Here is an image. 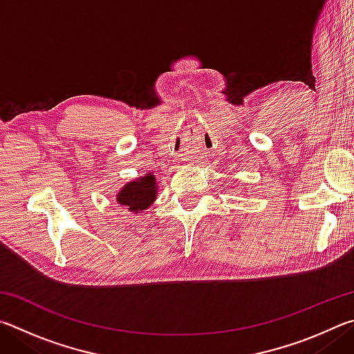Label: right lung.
<instances>
[{"label":"right lung","instance_id":"obj_1","mask_svg":"<svg viewBox=\"0 0 354 354\" xmlns=\"http://www.w3.org/2000/svg\"><path fill=\"white\" fill-rule=\"evenodd\" d=\"M158 178L154 173L148 171L143 176L136 178L134 181H129L117 192L115 201L120 207L128 209L133 214H142L153 205L158 198Z\"/></svg>","mask_w":354,"mask_h":354}]
</instances>
